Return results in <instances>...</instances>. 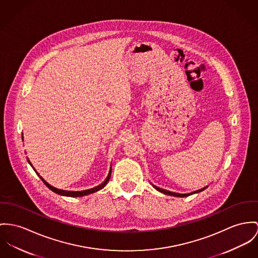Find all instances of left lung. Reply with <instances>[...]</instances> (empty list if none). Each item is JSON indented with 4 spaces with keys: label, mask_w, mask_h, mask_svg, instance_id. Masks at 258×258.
Listing matches in <instances>:
<instances>
[{
    "label": "left lung",
    "mask_w": 258,
    "mask_h": 258,
    "mask_svg": "<svg viewBox=\"0 0 258 258\" xmlns=\"http://www.w3.org/2000/svg\"><path fill=\"white\" fill-rule=\"evenodd\" d=\"M157 190H159L160 192H162V194H164V195H168V196H173V197H178V198H184V197H188V196H190V195H192V192L191 194H187V195H179V194H175V192H171V191H169V190H165V189H162V188H159L157 186H155V185H153ZM206 187H204V188H201V189H199V190H197L196 192H200V191H202V190H204Z\"/></svg>",
    "instance_id": "8db88e82"
}]
</instances>
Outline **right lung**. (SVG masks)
<instances>
[{
    "label": "right lung",
    "instance_id": "add662e5",
    "mask_svg": "<svg viewBox=\"0 0 258 258\" xmlns=\"http://www.w3.org/2000/svg\"><path fill=\"white\" fill-rule=\"evenodd\" d=\"M27 161L29 162V160L27 159ZM30 163V162H29ZM31 165V164H30ZM111 173H112V171L110 170V172H109V175H108V177L107 178L104 180V182H102L100 185L98 186H96V187H93V188H90V189H87V190H82V191H68V190H61V189H58V188H56V187H54V186H52V185H50L47 181H45L43 178H41L42 179V181L51 189V190H53L54 192H56V194H58V195H60V196H66V197H71V198H78V197H84V196H87V195H90V194H93V192H95V191H98L100 190L101 188H103L106 184H107V182L109 181V179H110V177H111Z\"/></svg>",
    "mask_w": 258,
    "mask_h": 258
}]
</instances>
